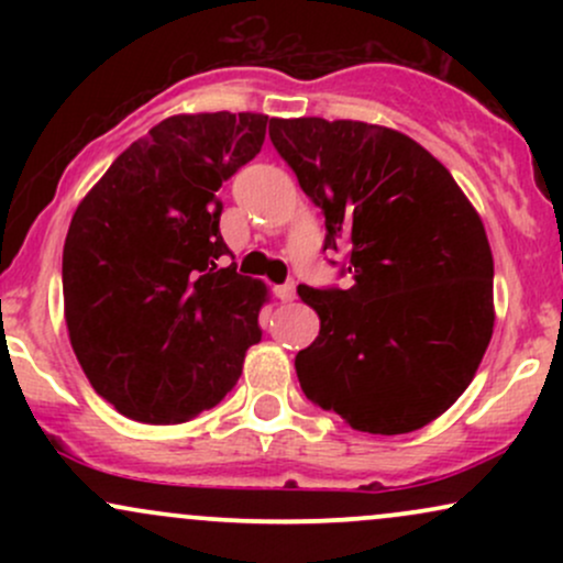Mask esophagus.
<instances>
[{
    "instance_id": "34e87169",
    "label": "esophagus",
    "mask_w": 563,
    "mask_h": 563,
    "mask_svg": "<svg viewBox=\"0 0 563 563\" xmlns=\"http://www.w3.org/2000/svg\"><path fill=\"white\" fill-rule=\"evenodd\" d=\"M294 296H296L294 283H283V286H277V299L280 301H294Z\"/></svg>"
}]
</instances>
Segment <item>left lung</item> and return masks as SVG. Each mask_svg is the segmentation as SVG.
Returning a JSON list of instances; mask_svg holds the SVG:
<instances>
[{
	"label": "left lung",
	"mask_w": 563,
	"mask_h": 563,
	"mask_svg": "<svg viewBox=\"0 0 563 563\" xmlns=\"http://www.w3.org/2000/svg\"><path fill=\"white\" fill-rule=\"evenodd\" d=\"M269 137L349 251L352 286H299L320 335L296 354L307 399L367 434L423 429L466 391L493 339V251L479 211L397 129L273 119Z\"/></svg>",
	"instance_id": "left-lung-1"
}]
</instances>
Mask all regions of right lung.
<instances>
[{
  "label": "right lung",
  "instance_id": "1",
  "mask_svg": "<svg viewBox=\"0 0 563 563\" xmlns=\"http://www.w3.org/2000/svg\"><path fill=\"white\" fill-rule=\"evenodd\" d=\"M264 113H179L81 198L63 245L68 339L92 389L140 423L214 407L262 339V280L219 267L217 190L262 151Z\"/></svg>",
  "mask_w": 563,
  "mask_h": 563
}]
</instances>
